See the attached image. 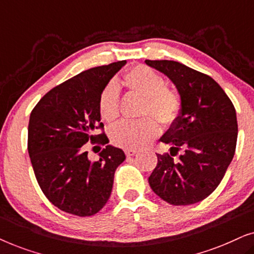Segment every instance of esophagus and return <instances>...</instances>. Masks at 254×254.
I'll use <instances>...</instances> for the list:
<instances>
[{"label":"esophagus","instance_id":"1","mask_svg":"<svg viewBox=\"0 0 254 254\" xmlns=\"http://www.w3.org/2000/svg\"><path fill=\"white\" fill-rule=\"evenodd\" d=\"M137 150L136 149H126V155L128 156V157H130V156H134L135 154H136Z\"/></svg>","mask_w":254,"mask_h":254}]
</instances>
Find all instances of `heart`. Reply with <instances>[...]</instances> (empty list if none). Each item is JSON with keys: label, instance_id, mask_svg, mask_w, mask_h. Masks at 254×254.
Listing matches in <instances>:
<instances>
[{"label": "heart", "instance_id": "1", "mask_svg": "<svg viewBox=\"0 0 254 254\" xmlns=\"http://www.w3.org/2000/svg\"><path fill=\"white\" fill-rule=\"evenodd\" d=\"M124 83L130 90L147 97L143 113L152 114L159 123L172 125L178 119L182 103L175 90L166 86L158 72L145 65H137L124 76ZM99 112L104 120L113 121L119 117V86L111 82L103 89L98 100ZM158 125L151 117L138 120H124L111 128L114 143L128 149H137L149 143L158 134Z\"/></svg>", "mask_w": 254, "mask_h": 254}]
</instances>
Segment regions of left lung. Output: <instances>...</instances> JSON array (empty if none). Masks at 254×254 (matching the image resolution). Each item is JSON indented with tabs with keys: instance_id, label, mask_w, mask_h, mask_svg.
<instances>
[{
	"instance_id": "left-lung-1",
	"label": "left lung",
	"mask_w": 254,
	"mask_h": 254,
	"mask_svg": "<svg viewBox=\"0 0 254 254\" xmlns=\"http://www.w3.org/2000/svg\"><path fill=\"white\" fill-rule=\"evenodd\" d=\"M144 62L168 76L182 103L178 119L159 138L171 145L170 154H157L149 185L173 206L200 202L220 185L234 158L238 135L234 104L210 76L177 61Z\"/></svg>"
}]
</instances>
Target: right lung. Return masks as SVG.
I'll use <instances>...</instances> for the list:
<instances>
[{"mask_svg":"<svg viewBox=\"0 0 254 254\" xmlns=\"http://www.w3.org/2000/svg\"><path fill=\"white\" fill-rule=\"evenodd\" d=\"M126 64L118 61L79 72L48 91L30 114L27 150L37 182L47 199L68 214L98 213L110 199L114 172L126 159L121 149L111 144L96 162L85 151L89 141L109 143L106 135H96L104 127L98 100Z\"/></svg>","mask_w":254,"mask_h":254,"instance_id":"add662e5","label":"right lung"}]
</instances>
